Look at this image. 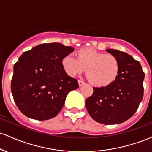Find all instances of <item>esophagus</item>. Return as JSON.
<instances>
[{"label":"esophagus","mask_w":152,"mask_h":152,"mask_svg":"<svg viewBox=\"0 0 152 152\" xmlns=\"http://www.w3.org/2000/svg\"><path fill=\"white\" fill-rule=\"evenodd\" d=\"M78 86H83V84H84L85 82L83 81H81V80H78Z\"/></svg>","instance_id":"esophagus-1"}]
</instances>
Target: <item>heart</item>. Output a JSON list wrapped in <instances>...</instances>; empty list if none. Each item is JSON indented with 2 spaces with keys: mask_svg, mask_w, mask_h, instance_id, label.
<instances>
[{
  "mask_svg": "<svg viewBox=\"0 0 152 152\" xmlns=\"http://www.w3.org/2000/svg\"><path fill=\"white\" fill-rule=\"evenodd\" d=\"M76 57L69 54L62 59L64 71L71 77L81 74L86 69L88 78L99 86H108L117 78L119 62L114 56L100 53L92 48H83L78 50Z\"/></svg>",
  "mask_w": 152,
  "mask_h": 152,
  "instance_id": "heart-1",
  "label": "heart"
}]
</instances>
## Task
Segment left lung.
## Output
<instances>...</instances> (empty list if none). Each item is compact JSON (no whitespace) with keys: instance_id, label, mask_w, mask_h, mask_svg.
<instances>
[{"instance_id":"1","label":"left lung","mask_w":152,"mask_h":152,"mask_svg":"<svg viewBox=\"0 0 152 152\" xmlns=\"http://www.w3.org/2000/svg\"><path fill=\"white\" fill-rule=\"evenodd\" d=\"M106 51L117 58L119 73L111 84L94 87L91 96L86 100V106L91 118L104 124L123 123L137 111L144 95V71L140 63L132 56L118 50Z\"/></svg>"}]
</instances>
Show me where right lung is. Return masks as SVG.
<instances>
[{"label": "right lung", "mask_w": 152, "mask_h": 152, "mask_svg": "<svg viewBox=\"0 0 152 152\" xmlns=\"http://www.w3.org/2000/svg\"><path fill=\"white\" fill-rule=\"evenodd\" d=\"M74 50L61 43H43L24 52L13 66L11 92L18 109L27 117L48 120L64 105L78 81L66 73L62 59Z\"/></svg>", "instance_id": "right-lung-1"}]
</instances>
